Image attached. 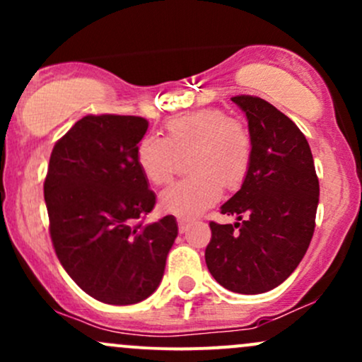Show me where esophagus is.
I'll return each instance as SVG.
<instances>
[{
    "label": "esophagus",
    "mask_w": 362,
    "mask_h": 362,
    "mask_svg": "<svg viewBox=\"0 0 362 362\" xmlns=\"http://www.w3.org/2000/svg\"><path fill=\"white\" fill-rule=\"evenodd\" d=\"M178 231H180V233H185L187 231V228H189V219H184V218H180L178 219Z\"/></svg>",
    "instance_id": "1"
}]
</instances>
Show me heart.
Here are the masks:
<instances>
[{
    "mask_svg": "<svg viewBox=\"0 0 362 362\" xmlns=\"http://www.w3.org/2000/svg\"><path fill=\"white\" fill-rule=\"evenodd\" d=\"M187 156L192 175L165 189L160 207L168 214L192 218L221 197L224 185L236 189L252 167L253 141L248 127L221 109H204L170 119L163 138L144 136L136 146V163L151 185L175 177L178 156Z\"/></svg>",
    "mask_w": 362,
    "mask_h": 362,
    "instance_id": "obj_1",
    "label": "heart"
}]
</instances>
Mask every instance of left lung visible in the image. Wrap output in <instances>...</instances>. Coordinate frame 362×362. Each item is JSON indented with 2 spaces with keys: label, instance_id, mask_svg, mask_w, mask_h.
Masks as SVG:
<instances>
[{
  "label": "left lung",
  "instance_id": "1",
  "mask_svg": "<svg viewBox=\"0 0 362 362\" xmlns=\"http://www.w3.org/2000/svg\"><path fill=\"white\" fill-rule=\"evenodd\" d=\"M231 100L247 114L252 167L221 206L240 223H209L206 264L223 288L260 294L288 279L308 250L320 185L308 141L288 115L253 95Z\"/></svg>",
  "mask_w": 362,
  "mask_h": 362
}]
</instances>
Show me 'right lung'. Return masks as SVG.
I'll return each instance as SVG.
<instances>
[{
  "instance_id": "right-lung-1",
  "label": "right lung",
  "mask_w": 362,
  "mask_h": 362,
  "mask_svg": "<svg viewBox=\"0 0 362 362\" xmlns=\"http://www.w3.org/2000/svg\"><path fill=\"white\" fill-rule=\"evenodd\" d=\"M148 124L136 115H85L54 144L44 180L57 259L107 305H134L155 293L178 233L173 216L143 224L156 204L136 163Z\"/></svg>"
}]
</instances>
